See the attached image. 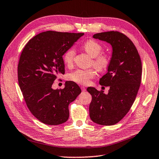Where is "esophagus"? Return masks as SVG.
I'll list each match as a JSON object with an SVG mask.
<instances>
[{
	"instance_id": "1",
	"label": "esophagus",
	"mask_w": 159,
	"mask_h": 159,
	"mask_svg": "<svg viewBox=\"0 0 159 159\" xmlns=\"http://www.w3.org/2000/svg\"><path fill=\"white\" fill-rule=\"evenodd\" d=\"M80 88H81V90L82 91V92H85L86 89V88L84 87V86H81L80 87Z\"/></svg>"
}]
</instances>
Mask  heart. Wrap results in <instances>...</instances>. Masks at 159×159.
<instances>
[{
	"label": "heart",
	"instance_id": "b5f03b06",
	"mask_svg": "<svg viewBox=\"0 0 159 159\" xmlns=\"http://www.w3.org/2000/svg\"><path fill=\"white\" fill-rule=\"evenodd\" d=\"M84 50L93 58V65L100 71L106 70L110 64V56L108 53L101 52L102 46L98 41L93 39L86 41L84 43ZM75 57V49L74 47L68 49L63 54L64 63L67 66H71L74 61ZM97 75V71L92 67L88 70H75L68 75L67 78L77 84L86 85L89 84L90 80L93 79Z\"/></svg>",
	"mask_w": 159,
	"mask_h": 159
}]
</instances>
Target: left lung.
<instances>
[{"label": "left lung", "mask_w": 159, "mask_h": 159, "mask_svg": "<svg viewBox=\"0 0 159 159\" xmlns=\"http://www.w3.org/2000/svg\"><path fill=\"white\" fill-rule=\"evenodd\" d=\"M95 39L107 41L112 47L108 72L99 80L101 86H110L108 94L88 87L92 95L89 116L95 123L113 125L122 120L136 99L142 79V61L133 41L118 31L95 34Z\"/></svg>", "instance_id": "1"}]
</instances>
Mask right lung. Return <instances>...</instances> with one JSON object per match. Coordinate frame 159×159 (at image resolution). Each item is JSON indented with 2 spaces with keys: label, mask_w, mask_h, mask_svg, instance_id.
I'll return each mask as SVG.
<instances>
[{
  "label": "right lung",
  "mask_w": 159,
  "mask_h": 159,
  "mask_svg": "<svg viewBox=\"0 0 159 159\" xmlns=\"http://www.w3.org/2000/svg\"><path fill=\"white\" fill-rule=\"evenodd\" d=\"M84 33L46 31L26 44L17 67L19 85L30 112L46 125H57L69 118V105L81 93L73 81L63 89L52 85L59 73H65L64 53Z\"/></svg>",
  "instance_id": "right-lung-1"
}]
</instances>
